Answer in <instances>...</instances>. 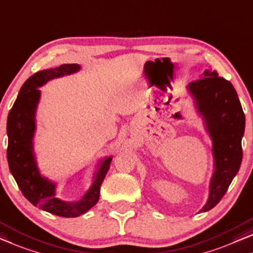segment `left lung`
Listing matches in <instances>:
<instances>
[{
	"label": "left lung",
	"instance_id": "left-lung-1",
	"mask_svg": "<svg viewBox=\"0 0 253 253\" xmlns=\"http://www.w3.org/2000/svg\"><path fill=\"white\" fill-rule=\"evenodd\" d=\"M201 78L186 89L212 141L213 172L208 201L200 210L207 212L219 203L240 170L245 116L232 83L211 69L204 71Z\"/></svg>",
	"mask_w": 253,
	"mask_h": 253
}]
</instances>
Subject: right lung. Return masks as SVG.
<instances>
[{
	"label": "right lung",
	"mask_w": 253,
	"mask_h": 253,
	"mask_svg": "<svg viewBox=\"0 0 253 253\" xmlns=\"http://www.w3.org/2000/svg\"><path fill=\"white\" fill-rule=\"evenodd\" d=\"M81 66L64 64L57 68L44 69L32 75L21 86L16 101L9 112L6 122L8 133V163L14 180L23 195L33 206L59 217L74 218L89 211L99 200L100 186L111 167L112 156L104 157L97 164L92 184L79 201L67 202L56 196L57 184L41 174L34 153L36 111L41 91L39 87L53 79L78 73Z\"/></svg>",
	"instance_id": "obj_1"
}]
</instances>
